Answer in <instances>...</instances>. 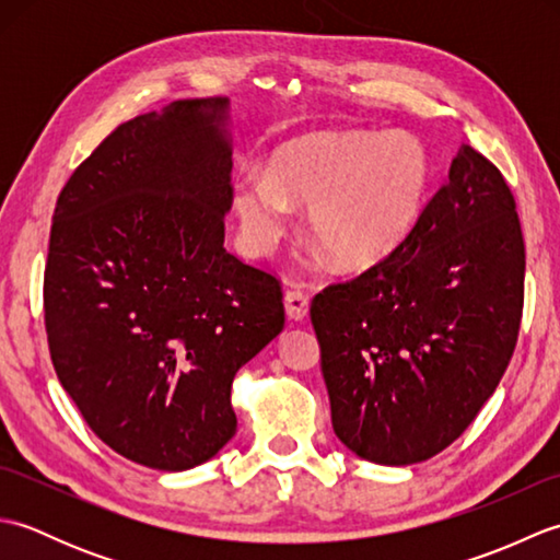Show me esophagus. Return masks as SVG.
Returning a JSON list of instances; mask_svg holds the SVG:
<instances>
[{
    "label": "esophagus",
    "instance_id": "obj_1",
    "mask_svg": "<svg viewBox=\"0 0 560 560\" xmlns=\"http://www.w3.org/2000/svg\"><path fill=\"white\" fill-rule=\"evenodd\" d=\"M283 307H287V315L295 323L307 317V311H311V299L303 291H289L283 295Z\"/></svg>",
    "mask_w": 560,
    "mask_h": 560
}]
</instances>
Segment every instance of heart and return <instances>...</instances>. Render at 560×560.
<instances>
[{
  "instance_id": "heart-1",
  "label": "heart",
  "mask_w": 560,
  "mask_h": 560,
  "mask_svg": "<svg viewBox=\"0 0 560 560\" xmlns=\"http://www.w3.org/2000/svg\"><path fill=\"white\" fill-rule=\"evenodd\" d=\"M433 165L409 132H317L273 151L267 173L235 177L243 249L269 257L287 235L291 207L305 209L311 241L337 269L387 259L419 221Z\"/></svg>"
}]
</instances>
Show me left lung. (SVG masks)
I'll return each instance as SVG.
<instances>
[{
  "label": "left lung",
  "mask_w": 560,
  "mask_h": 560,
  "mask_svg": "<svg viewBox=\"0 0 560 560\" xmlns=\"http://www.w3.org/2000/svg\"><path fill=\"white\" fill-rule=\"evenodd\" d=\"M522 299L525 241L513 192L464 144L407 241L313 299L337 438L387 467L455 443L513 359Z\"/></svg>",
  "instance_id": "left-lung-1"
}]
</instances>
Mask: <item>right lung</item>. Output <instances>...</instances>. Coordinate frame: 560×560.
I'll return each mask as SVG.
<instances>
[{
    "label": "right lung",
    "mask_w": 560,
    "mask_h": 560,
    "mask_svg": "<svg viewBox=\"0 0 560 560\" xmlns=\"http://www.w3.org/2000/svg\"><path fill=\"white\" fill-rule=\"evenodd\" d=\"M229 98L120 125L59 192L45 327L67 395L117 455L161 471L235 435L231 385L283 329L281 287L223 247Z\"/></svg>",
    "instance_id": "right-lung-1"
}]
</instances>
